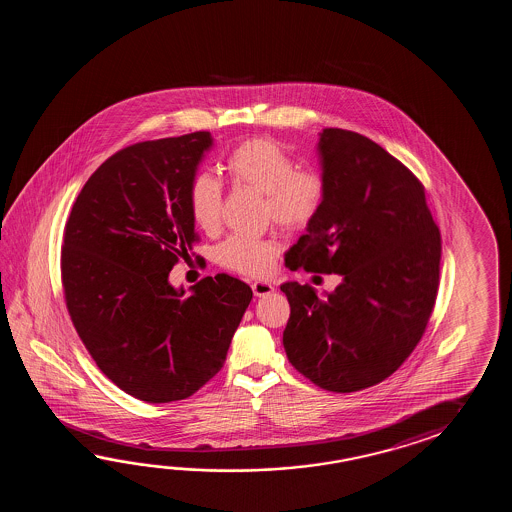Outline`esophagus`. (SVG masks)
Returning a JSON list of instances; mask_svg holds the SVG:
<instances>
[{
    "label": "esophagus",
    "mask_w": 512,
    "mask_h": 512,
    "mask_svg": "<svg viewBox=\"0 0 512 512\" xmlns=\"http://www.w3.org/2000/svg\"><path fill=\"white\" fill-rule=\"evenodd\" d=\"M252 293L258 298H263V296L274 293V287L269 282H254L252 283Z\"/></svg>",
    "instance_id": "obj_1"
}]
</instances>
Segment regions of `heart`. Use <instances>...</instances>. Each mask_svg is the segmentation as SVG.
Listing matches in <instances>:
<instances>
[{
    "label": "heart",
    "mask_w": 512,
    "mask_h": 512,
    "mask_svg": "<svg viewBox=\"0 0 512 512\" xmlns=\"http://www.w3.org/2000/svg\"><path fill=\"white\" fill-rule=\"evenodd\" d=\"M227 172L234 183L261 196L272 221L287 230H302L320 212L326 185L315 170H296L293 155L280 142L251 139L241 142L227 159ZM221 186L212 175H197L190 186L188 207L197 227L214 230L221 216ZM280 252L272 240L232 236L218 249L221 265L247 276H265Z\"/></svg>",
    "instance_id": "b5f03b06"
}]
</instances>
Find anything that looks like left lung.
Returning <instances> with one entry per match:
<instances>
[{"mask_svg":"<svg viewBox=\"0 0 512 512\" xmlns=\"http://www.w3.org/2000/svg\"><path fill=\"white\" fill-rule=\"evenodd\" d=\"M316 150L326 196L285 265L342 282L322 296L298 282L280 285L291 305L283 348L316 386L359 392L390 377L423 337L441 234L423 185L377 142L327 128Z\"/></svg>","mask_w":512,"mask_h":512,"instance_id":"obj_1","label":"left lung"}]
</instances>
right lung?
Instances as JSON below:
<instances>
[{"mask_svg":"<svg viewBox=\"0 0 512 512\" xmlns=\"http://www.w3.org/2000/svg\"><path fill=\"white\" fill-rule=\"evenodd\" d=\"M208 131L128 146L87 179L67 219L62 280L102 373L146 403L181 401L227 359L252 289L229 274L170 283L197 240L188 207Z\"/></svg>","mask_w":512,"mask_h":512,"instance_id":"add662e5","label":"right lung"}]
</instances>
